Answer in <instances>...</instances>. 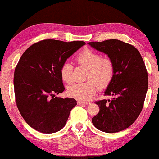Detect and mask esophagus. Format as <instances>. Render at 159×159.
<instances>
[{"instance_id": "esophagus-1", "label": "esophagus", "mask_w": 159, "mask_h": 159, "mask_svg": "<svg viewBox=\"0 0 159 159\" xmlns=\"http://www.w3.org/2000/svg\"><path fill=\"white\" fill-rule=\"evenodd\" d=\"M78 104H90L91 102L90 101H78L77 102Z\"/></svg>"}]
</instances>
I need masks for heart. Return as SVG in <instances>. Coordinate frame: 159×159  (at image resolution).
Masks as SVG:
<instances>
[{
	"label": "heart",
	"mask_w": 159,
	"mask_h": 159,
	"mask_svg": "<svg viewBox=\"0 0 159 159\" xmlns=\"http://www.w3.org/2000/svg\"><path fill=\"white\" fill-rule=\"evenodd\" d=\"M79 65L88 69L84 83H74L68 88V94L80 100H88L96 93L98 88L104 90L111 83L114 76V61L109 57H102L100 53L85 48L76 57ZM61 76L64 81L71 83L74 80V66L69 62H64L60 69Z\"/></svg>",
	"instance_id": "obj_1"
}]
</instances>
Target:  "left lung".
<instances>
[{
    "label": "left lung",
    "instance_id": "8db88e82",
    "mask_svg": "<svg viewBox=\"0 0 159 159\" xmlns=\"http://www.w3.org/2000/svg\"><path fill=\"white\" fill-rule=\"evenodd\" d=\"M88 44L108 55L115 66L114 78L104 93L114 98L95 102L99 111L92 122L105 133L125 130L139 116L146 98L148 74L143 59L133 45L117 39Z\"/></svg>",
    "mask_w": 159,
    "mask_h": 159
}]
</instances>
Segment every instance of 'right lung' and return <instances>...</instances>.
Instances as JSON below:
<instances>
[{
	"mask_svg": "<svg viewBox=\"0 0 159 159\" xmlns=\"http://www.w3.org/2000/svg\"><path fill=\"white\" fill-rule=\"evenodd\" d=\"M84 41L46 39L34 43L22 54L15 69V102L21 116L32 128L53 133L64 128L74 98H61L64 86L60 69Z\"/></svg>",
	"mask_w": 159,
	"mask_h": 159,
	"instance_id": "obj_1",
	"label": "right lung"
}]
</instances>
